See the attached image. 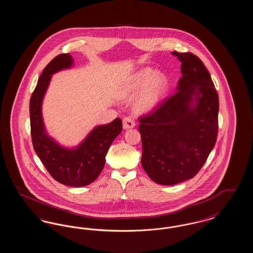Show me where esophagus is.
Here are the masks:
<instances>
[{
  "instance_id": "34e87169",
  "label": "esophagus",
  "mask_w": 253,
  "mask_h": 253,
  "mask_svg": "<svg viewBox=\"0 0 253 253\" xmlns=\"http://www.w3.org/2000/svg\"><path fill=\"white\" fill-rule=\"evenodd\" d=\"M122 121H123V128H124L125 130L133 128L134 125H135V124H134V121H133L132 118H130V117L124 118Z\"/></svg>"
}]
</instances>
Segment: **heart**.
<instances>
[{"mask_svg": "<svg viewBox=\"0 0 253 253\" xmlns=\"http://www.w3.org/2000/svg\"><path fill=\"white\" fill-rule=\"evenodd\" d=\"M168 88L169 80L165 74L145 67L134 73L122 85L120 95L122 98H132L138 94L134 109L140 113H147L160 104Z\"/></svg>", "mask_w": 253, "mask_h": 253, "instance_id": "b5f03b06", "label": "heart"}]
</instances>
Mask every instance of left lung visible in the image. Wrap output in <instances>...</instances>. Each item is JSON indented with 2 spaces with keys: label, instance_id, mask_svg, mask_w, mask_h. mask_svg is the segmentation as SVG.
I'll list each match as a JSON object with an SVG mask.
<instances>
[{
  "label": "left lung",
  "instance_id": "obj_1",
  "mask_svg": "<svg viewBox=\"0 0 253 253\" xmlns=\"http://www.w3.org/2000/svg\"><path fill=\"white\" fill-rule=\"evenodd\" d=\"M180 60L175 92L139 118L141 164L160 185L194 177L213 149L218 133L219 99L211 75L193 53H171Z\"/></svg>",
  "mask_w": 253,
  "mask_h": 253
}]
</instances>
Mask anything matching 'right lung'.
I'll list each match as a JSON object with an SVG mask.
<instances>
[{
	"instance_id": "1",
	"label": "right lung",
	"mask_w": 253,
	"mask_h": 253,
	"mask_svg": "<svg viewBox=\"0 0 253 253\" xmlns=\"http://www.w3.org/2000/svg\"><path fill=\"white\" fill-rule=\"evenodd\" d=\"M70 54H60L49 62L38 81L30 98V127L34 150L55 180L71 187H84L96 180L104 168L109 147L122 131V121L116 119L94 128L76 148L58 144L45 131L42 103L53 74L72 67Z\"/></svg>"
}]
</instances>
